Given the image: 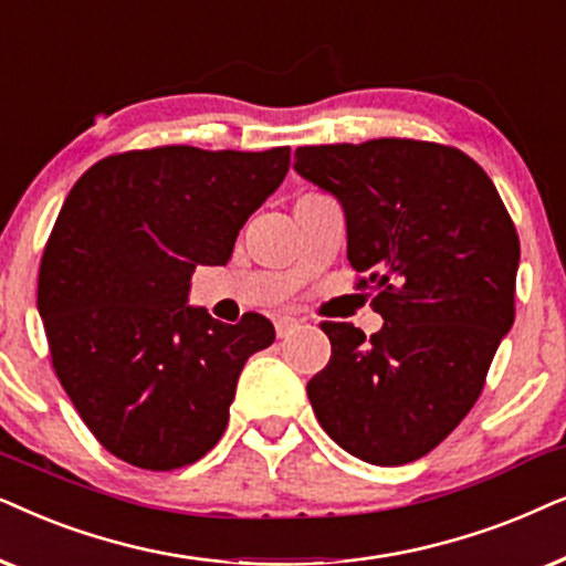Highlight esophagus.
<instances>
[{
	"label": "esophagus",
	"instance_id": "34e87169",
	"mask_svg": "<svg viewBox=\"0 0 566 566\" xmlns=\"http://www.w3.org/2000/svg\"><path fill=\"white\" fill-rule=\"evenodd\" d=\"M274 326H276V336L284 338V336H290L292 331L300 326V321L292 318V315H282V318L274 321Z\"/></svg>",
	"mask_w": 566,
	"mask_h": 566
}]
</instances>
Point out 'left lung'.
I'll return each mask as SVG.
<instances>
[{"label": "left lung", "instance_id": "left-lung-1", "mask_svg": "<svg viewBox=\"0 0 566 566\" xmlns=\"http://www.w3.org/2000/svg\"><path fill=\"white\" fill-rule=\"evenodd\" d=\"M295 170L334 193L346 255L382 328L321 323L331 359L307 382L315 417L359 461L403 465L440 446L484 388L515 321L520 240L479 163L417 139L297 147Z\"/></svg>", "mask_w": 566, "mask_h": 566}]
</instances>
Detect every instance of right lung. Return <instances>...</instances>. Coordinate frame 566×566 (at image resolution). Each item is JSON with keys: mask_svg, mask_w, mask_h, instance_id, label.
I'll list each match as a JSON object with an SVG mask.
<instances>
[{"mask_svg": "<svg viewBox=\"0 0 566 566\" xmlns=\"http://www.w3.org/2000/svg\"><path fill=\"white\" fill-rule=\"evenodd\" d=\"M287 170L290 147L168 145L105 157L72 186L38 271V313L59 382L120 461L172 471L220 442L240 370L274 326L191 307V274L230 261Z\"/></svg>", "mask_w": 566, "mask_h": 566, "instance_id": "obj_1", "label": "right lung"}]
</instances>
